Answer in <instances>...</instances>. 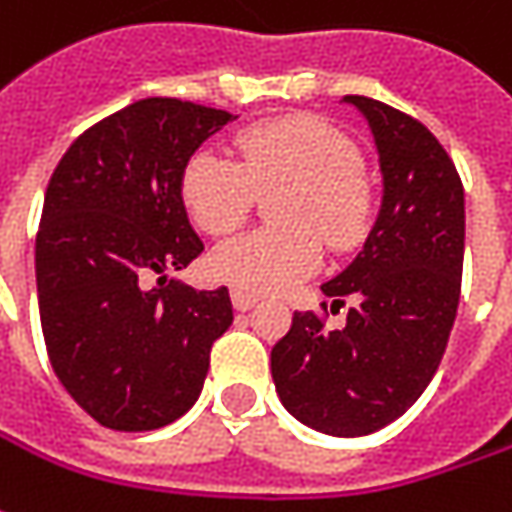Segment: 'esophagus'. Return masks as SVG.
<instances>
[{
  "mask_svg": "<svg viewBox=\"0 0 512 512\" xmlns=\"http://www.w3.org/2000/svg\"><path fill=\"white\" fill-rule=\"evenodd\" d=\"M257 295L255 292H246V289H232V303L234 309H240V312H246V309H252L257 303Z\"/></svg>",
  "mask_w": 512,
  "mask_h": 512,
  "instance_id": "esophagus-1",
  "label": "esophagus"
}]
</instances>
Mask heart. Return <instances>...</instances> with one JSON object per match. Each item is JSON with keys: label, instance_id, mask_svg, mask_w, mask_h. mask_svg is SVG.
Returning a JSON list of instances; mask_svg holds the SVG:
<instances>
[{"label": "heart", "instance_id": "obj_1", "mask_svg": "<svg viewBox=\"0 0 512 512\" xmlns=\"http://www.w3.org/2000/svg\"><path fill=\"white\" fill-rule=\"evenodd\" d=\"M272 220L280 226L226 240L212 272L234 289L278 292L321 266V237L349 249L367 220V189L355 145L318 117H286L246 128L237 163L217 148H200L183 171V203L209 234L234 232L252 206V189H278Z\"/></svg>", "mask_w": 512, "mask_h": 512}]
</instances>
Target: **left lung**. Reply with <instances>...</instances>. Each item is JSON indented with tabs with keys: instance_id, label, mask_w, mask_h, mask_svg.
Returning <instances> with one entry per match:
<instances>
[{
	"instance_id": "8db88e82",
	"label": "left lung",
	"mask_w": 512,
	"mask_h": 512,
	"mask_svg": "<svg viewBox=\"0 0 512 512\" xmlns=\"http://www.w3.org/2000/svg\"><path fill=\"white\" fill-rule=\"evenodd\" d=\"M367 120L381 168V209L355 260L321 292L346 326L295 312L272 346L280 404L338 438L369 435L410 410L433 381L456 321L464 263V189L427 125L349 94Z\"/></svg>"
}]
</instances>
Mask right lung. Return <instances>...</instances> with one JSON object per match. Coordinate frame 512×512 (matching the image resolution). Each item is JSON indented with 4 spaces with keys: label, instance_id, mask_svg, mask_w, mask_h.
<instances>
[{
    "label": "right lung",
    "instance_id": "add662e5",
    "mask_svg": "<svg viewBox=\"0 0 512 512\" xmlns=\"http://www.w3.org/2000/svg\"><path fill=\"white\" fill-rule=\"evenodd\" d=\"M232 120L171 97L131 102L79 134L51 174L36 234L42 335L62 387L108 430L186 415L232 326L226 286L165 283L203 252L183 171Z\"/></svg>",
    "mask_w": 512,
    "mask_h": 512
}]
</instances>
